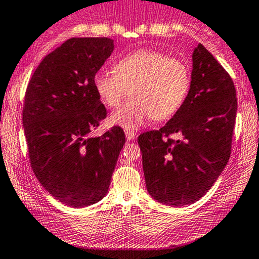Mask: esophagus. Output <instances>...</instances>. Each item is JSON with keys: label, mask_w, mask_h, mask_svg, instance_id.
I'll use <instances>...</instances> for the list:
<instances>
[{"label": "esophagus", "mask_w": 259, "mask_h": 259, "mask_svg": "<svg viewBox=\"0 0 259 259\" xmlns=\"http://www.w3.org/2000/svg\"><path fill=\"white\" fill-rule=\"evenodd\" d=\"M126 138H127V141L135 140V138H136V133L133 132V131H128V130H127V131H126Z\"/></svg>", "instance_id": "34e87169"}]
</instances>
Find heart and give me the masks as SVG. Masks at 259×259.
Listing matches in <instances>:
<instances>
[{"label":"heart","instance_id":"b5f03b06","mask_svg":"<svg viewBox=\"0 0 259 259\" xmlns=\"http://www.w3.org/2000/svg\"><path fill=\"white\" fill-rule=\"evenodd\" d=\"M94 88L108 107L118 106L131 91L132 99L110 119L116 126L137 130L151 117L162 121L182 107L190 89V73L182 60L140 49L119 58L113 71H97Z\"/></svg>","mask_w":259,"mask_h":259}]
</instances>
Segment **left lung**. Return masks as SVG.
Returning a JSON list of instances; mask_svg holds the SVG:
<instances>
[{"mask_svg":"<svg viewBox=\"0 0 259 259\" xmlns=\"http://www.w3.org/2000/svg\"><path fill=\"white\" fill-rule=\"evenodd\" d=\"M237 99L232 79L202 44L193 52L184 104L159 131L138 137L148 194L179 207L197 201L230 159ZM178 133L182 140H164Z\"/></svg>","mask_w":259,"mask_h":259,"instance_id":"8db88e82","label":"left lung"}]
</instances>
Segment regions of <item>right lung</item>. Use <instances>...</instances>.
Returning a JSON list of instances; mask_svg holds the SVG:
<instances>
[{
	"label": "right lung",
	"instance_id": "1",
	"mask_svg": "<svg viewBox=\"0 0 259 259\" xmlns=\"http://www.w3.org/2000/svg\"><path fill=\"white\" fill-rule=\"evenodd\" d=\"M113 49L110 38H71L41 60L27 86L22 119L32 169L70 207L104 199L126 143L121 127L90 137L106 117L94 76Z\"/></svg>",
	"mask_w": 259,
	"mask_h": 259
}]
</instances>
